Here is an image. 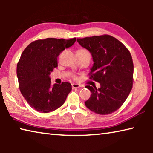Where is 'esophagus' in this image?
I'll return each mask as SVG.
<instances>
[{
	"label": "esophagus",
	"instance_id": "esophagus-1",
	"mask_svg": "<svg viewBox=\"0 0 153 153\" xmlns=\"http://www.w3.org/2000/svg\"><path fill=\"white\" fill-rule=\"evenodd\" d=\"M71 86H72V88H73V89L79 88L81 86L79 84H76V83H74V84H72Z\"/></svg>",
	"mask_w": 153,
	"mask_h": 153
}]
</instances>
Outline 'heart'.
<instances>
[{
	"mask_svg": "<svg viewBox=\"0 0 153 153\" xmlns=\"http://www.w3.org/2000/svg\"><path fill=\"white\" fill-rule=\"evenodd\" d=\"M78 51H86V50H85V49H79V50H77Z\"/></svg>",
	"mask_w": 153,
	"mask_h": 153,
	"instance_id": "heart-1",
	"label": "heart"
}]
</instances>
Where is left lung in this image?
<instances>
[{
    "mask_svg": "<svg viewBox=\"0 0 153 153\" xmlns=\"http://www.w3.org/2000/svg\"><path fill=\"white\" fill-rule=\"evenodd\" d=\"M77 41L91 53L94 64L90 78L100 85L99 88L86 86L91 97L85 105L100 115L115 112L132 88L134 65L130 53L120 41L109 35L77 38Z\"/></svg>",
    "mask_w": 153,
    "mask_h": 153,
    "instance_id": "obj_1",
    "label": "left lung"
}]
</instances>
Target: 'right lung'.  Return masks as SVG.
Returning a JSON list of instances; mask_svg holds the SVG:
<instances>
[{"instance_id":"obj_1","label":"right lung","mask_w":153,"mask_h":153,"mask_svg":"<svg viewBox=\"0 0 153 153\" xmlns=\"http://www.w3.org/2000/svg\"><path fill=\"white\" fill-rule=\"evenodd\" d=\"M70 40L46 38L28 45L17 66L21 93L31 107L40 113H49L61 107L71 90L70 83L51 84L50 74L57 67V57L62 51L76 42Z\"/></svg>"}]
</instances>
